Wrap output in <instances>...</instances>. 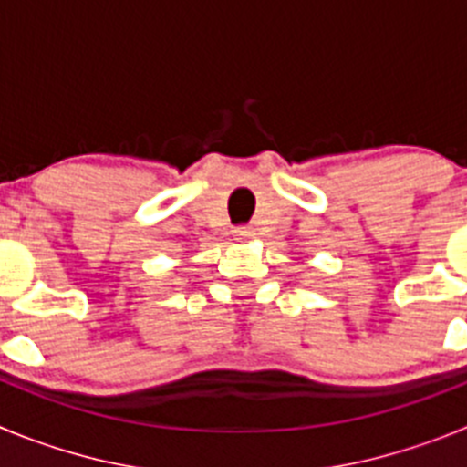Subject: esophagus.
I'll return each instance as SVG.
<instances>
[{
	"mask_svg": "<svg viewBox=\"0 0 467 467\" xmlns=\"http://www.w3.org/2000/svg\"><path fill=\"white\" fill-rule=\"evenodd\" d=\"M236 236L238 238H253L254 234H253V229H250V226H238Z\"/></svg>",
	"mask_w": 467,
	"mask_h": 467,
	"instance_id": "1",
	"label": "esophagus"
}]
</instances>
